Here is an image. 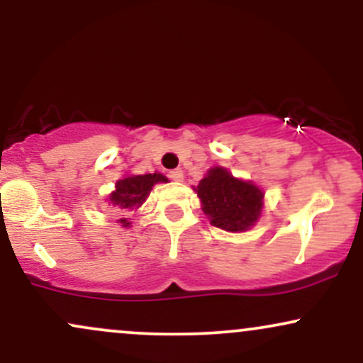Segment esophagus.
I'll list each match as a JSON object with an SVG mask.
<instances>
[{
	"instance_id": "esophagus-1",
	"label": "esophagus",
	"mask_w": 363,
	"mask_h": 363,
	"mask_svg": "<svg viewBox=\"0 0 363 363\" xmlns=\"http://www.w3.org/2000/svg\"><path fill=\"white\" fill-rule=\"evenodd\" d=\"M169 177L172 179V181L181 182L182 179H184V172H182L181 169H174V170H170V172H169Z\"/></svg>"
}]
</instances>
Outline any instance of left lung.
<instances>
[{
    "mask_svg": "<svg viewBox=\"0 0 363 363\" xmlns=\"http://www.w3.org/2000/svg\"><path fill=\"white\" fill-rule=\"evenodd\" d=\"M196 193L211 225L222 230H249L261 216L264 193L252 182L234 177L223 167L208 170Z\"/></svg>",
    "mask_w": 363,
    "mask_h": 363,
    "instance_id": "8db88e82",
    "label": "left lung"
}]
</instances>
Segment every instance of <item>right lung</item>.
Returning <instances> with one entry per match:
<instances>
[{
    "mask_svg": "<svg viewBox=\"0 0 363 363\" xmlns=\"http://www.w3.org/2000/svg\"><path fill=\"white\" fill-rule=\"evenodd\" d=\"M169 179L162 174H145V176H128L116 182V189L109 194V205L116 210H133L138 208L148 198L152 187L158 182H167ZM119 223L123 227H129L126 218H121Z\"/></svg>",
    "mask_w": 363,
    "mask_h": 363,
    "instance_id": "1",
    "label": "right lung"
}]
</instances>
